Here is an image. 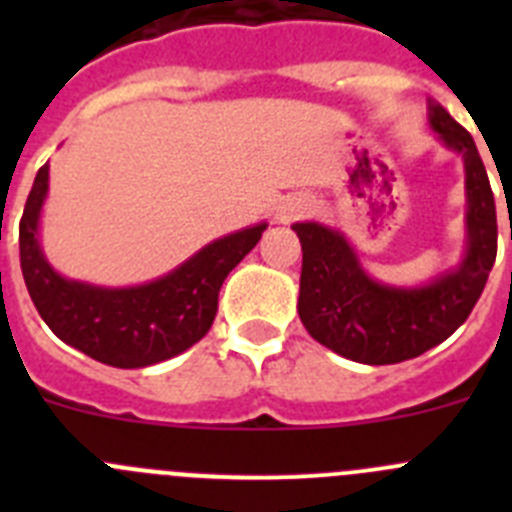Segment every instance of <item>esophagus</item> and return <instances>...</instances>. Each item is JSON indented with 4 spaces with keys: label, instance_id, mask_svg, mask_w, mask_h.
<instances>
[{
    "label": "esophagus",
    "instance_id": "34e87169",
    "mask_svg": "<svg viewBox=\"0 0 512 512\" xmlns=\"http://www.w3.org/2000/svg\"><path fill=\"white\" fill-rule=\"evenodd\" d=\"M305 212L307 200H302V197H287V200L277 207V220L279 223H292V220H297V217L305 215Z\"/></svg>",
    "mask_w": 512,
    "mask_h": 512
}]
</instances>
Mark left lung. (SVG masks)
<instances>
[{
	"label": "left lung",
	"mask_w": 512,
	"mask_h": 512,
	"mask_svg": "<svg viewBox=\"0 0 512 512\" xmlns=\"http://www.w3.org/2000/svg\"><path fill=\"white\" fill-rule=\"evenodd\" d=\"M428 125L464 164V251L423 284L374 279L338 228L305 220L292 230L302 243L300 312L312 338L359 364H400L438 346L469 318L495 266L497 215L490 179L474 138L428 99Z\"/></svg>",
	"instance_id": "obj_1"
}]
</instances>
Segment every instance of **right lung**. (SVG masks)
Here are the masks:
<instances>
[{"mask_svg":"<svg viewBox=\"0 0 512 512\" xmlns=\"http://www.w3.org/2000/svg\"><path fill=\"white\" fill-rule=\"evenodd\" d=\"M48 171V164L38 171L22 212L20 266L27 292L63 343L117 369L158 364L200 341L215 320L225 277L269 228L256 223L215 238L151 282L130 287L81 282L53 269L40 246Z\"/></svg>","mask_w":512,"mask_h":512,"instance_id":"add662e5","label":"right lung"}]
</instances>
